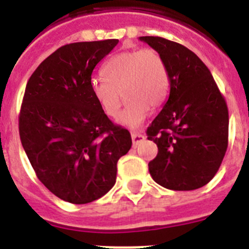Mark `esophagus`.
<instances>
[{
	"instance_id": "34e87169",
	"label": "esophagus",
	"mask_w": 249,
	"mask_h": 249,
	"mask_svg": "<svg viewBox=\"0 0 249 249\" xmlns=\"http://www.w3.org/2000/svg\"><path fill=\"white\" fill-rule=\"evenodd\" d=\"M131 137H132V141H133V146H138V144L142 142V141H144V135H142V133H140V132H132L131 133Z\"/></svg>"
}]
</instances>
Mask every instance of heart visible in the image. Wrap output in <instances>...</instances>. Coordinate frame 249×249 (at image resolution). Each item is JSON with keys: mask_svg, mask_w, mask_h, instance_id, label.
Returning a JSON list of instances; mask_svg holds the SVG:
<instances>
[{"mask_svg": "<svg viewBox=\"0 0 249 249\" xmlns=\"http://www.w3.org/2000/svg\"><path fill=\"white\" fill-rule=\"evenodd\" d=\"M103 80L92 81V92L100 108L108 117H116L121 108V94L127 101L118 122L138 128L151 108L166 101L169 74L163 57L153 48L123 51L102 67Z\"/></svg>", "mask_w": 249, "mask_h": 249, "instance_id": "1", "label": "heart"}]
</instances>
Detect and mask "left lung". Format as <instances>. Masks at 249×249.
Segmentation results:
<instances>
[{
	"label": "left lung",
	"mask_w": 249,
	"mask_h": 249,
	"mask_svg": "<svg viewBox=\"0 0 249 249\" xmlns=\"http://www.w3.org/2000/svg\"><path fill=\"white\" fill-rule=\"evenodd\" d=\"M140 39L163 57L171 85L168 101L147 128V138L158 147L149 173L168 190L201 188L214 177L227 151V103L192 51L162 37Z\"/></svg>",
	"instance_id": "left-lung-1"
}]
</instances>
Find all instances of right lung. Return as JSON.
<instances>
[{"label": "right lung", "mask_w": 249, "mask_h": 249, "mask_svg": "<svg viewBox=\"0 0 249 249\" xmlns=\"http://www.w3.org/2000/svg\"><path fill=\"white\" fill-rule=\"evenodd\" d=\"M118 39L74 42L54 51L28 80L18 117L21 143L37 178L58 198L85 204L116 183L129 132L103 113L92 72Z\"/></svg>", "instance_id": "obj_1"}]
</instances>
